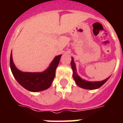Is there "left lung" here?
I'll return each instance as SVG.
<instances>
[{
    "instance_id": "1",
    "label": "left lung",
    "mask_w": 123,
    "mask_h": 123,
    "mask_svg": "<svg viewBox=\"0 0 123 123\" xmlns=\"http://www.w3.org/2000/svg\"><path fill=\"white\" fill-rule=\"evenodd\" d=\"M71 66L73 69V77L74 80H75L76 84L78 86L80 87H82L83 89H96L102 86L103 84H105V82H107L110 77H108L104 80L100 81V82H89V81H86L82 78L79 77L77 73V69H76V66L73 61V58L71 57Z\"/></svg>"
}]
</instances>
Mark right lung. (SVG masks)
<instances>
[{
    "label": "right lung",
    "instance_id": "obj_1",
    "mask_svg": "<svg viewBox=\"0 0 123 123\" xmlns=\"http://www.w3.org/2000/svg\"><path fill=\"white\" fill-rule=\"evenodd\" d=\"M61 57V55L56 56L48 69L43 72H23L15 67L12 62L11 52L10 56V68L14 77L22 87L29 91H41L49 88L52 85L55 78V69L59 63Z\"/></svg>",
    "mask_w": 123,
    "mask_h": 123
}]
</instances>
